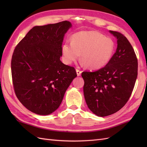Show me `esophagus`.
<instances>
[{"mask_svg": "<svg viewBox=\"0 0 147 147\" xmlns=\"http://www.w3.org/2000/svg\"><path fill=\"white\" fill-rule=\"evenodd\" d=\"M76 72H77V76H80V75L82 74V71L80 70L79 69H76Z\"/></svg>", "mask_w": 147, "mask_h": 147, "instance_id": "esophagus-1", "label": "esophagus"}]
</instances>
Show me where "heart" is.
Masks as SVG:
<instances>
[{
    "instance_id": "1",
    "label": "heart",
    "mask_w": 147,
    "mask_h": 147,
    "mask_svg": "<svg viewBox=\"0 0 147 147\" xmlns=\"http://www.w3.org/2000/svg\"><path fill=\"white\" fill-rule=\"evenodd\" d=\"M115 50L112 39L94 31H81L75 34L71 43L65 42L62 48L63 59L66 64L81 59L87 68L99 69L107 64Z\"/></svg>"
}]
</instances>
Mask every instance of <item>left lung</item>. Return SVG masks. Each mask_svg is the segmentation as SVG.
<instances>
[{
    "instance_id": "1",
    "label": "left lung",
    "mask_w": 147,
    "mask_h": 147,
    "mask_svg": "<svg viewBox=\"0 0 147 147\" xmlns=\"http://www.w3.org/2000/svg\"><path fill=\"white\" fill-rule=\"evenodd\" d=\"M117 38V48L109 63L95 72H83V92L88 108L106 117L123 108L132 94L137 77L138 62L132 45L124 35L110 30Z\"/></svg>"
}]
</instances>
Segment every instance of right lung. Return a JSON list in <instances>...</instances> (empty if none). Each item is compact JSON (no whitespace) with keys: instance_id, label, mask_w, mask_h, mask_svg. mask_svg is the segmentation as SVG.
Returning a JSON list of instances; mask_svg holds the SVG:
<instances>
[{"instance_id":"right-lung-1","label":"right lung","mask_w":147,"mask_h":147,"mask_svg":"<svg viewBox=\"0 0 147 147\" xmlns=\"http://www.w3.org/2000/svg\"><path fill=\"white\" fill-rule=\"evenodd\" d=\"M69 21L35 26L13 51L11 69L17 98L34 113L47 115L58 109L77 73L60 60Z\"/></svg>"}]
</instances>
